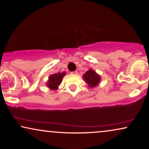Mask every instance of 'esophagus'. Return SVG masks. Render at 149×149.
Instances as JSON below:
<instances>
[{"instance_id": "1", "label": "esophagus", "mask_w": 149, "mask_h": 149, "mask_svg": "<svg viewBox=\"0 0 149 149\" xmlns=\"http://www.w3.org/2000/svg\"><path fill=\"white\" fill-rule=\"evenodd\" d=\"M71 74H77V71L75 70V71H73V72H71Z\"/></svg>"}]
</instances>
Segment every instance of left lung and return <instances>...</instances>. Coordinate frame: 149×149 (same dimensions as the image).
<instances>
[{
    "label": "left lung",
    "mask_w": 149,
    "mask_h": 149,
    "mask_svg": "<svg viewBox=\"0 0 149 149\" xmlns=\"http://www.w3.org/2000/svg\"><path fill=\"white\" fill-rule=\"evenodd\" d=\"M83 79L85 81L87 84H88L89 87L91 88L96 87L97 85L100 83V81L101 77L99 74H97L95 71H94L92 69H89L88 71L83 74Z\"/></svg>",
    "instance_id": "1"
}]
</instances>
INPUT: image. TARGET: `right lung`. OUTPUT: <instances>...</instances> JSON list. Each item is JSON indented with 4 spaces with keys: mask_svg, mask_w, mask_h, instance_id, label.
Returning a JSON list of instances; mask_svg holds the SVG:
<instances>
[{
    "mask_svg": "<svg viewBox=\"0 0 149 149\" xmlns=\"http://www.w3.org/2000/svg\"><path fill=\"white\" fill-rule=\"evenodd\" d=\"M66 75V72H63L62 73L58 72L56 74L50 75L49 77V80L47 83V86L52 90H56L58 88L59 85L62 82L63 77Z\"/></svg>",
    "mask_w": 149,
    "mask_h": 149,
    "instance_id": "1",
    "label": "right lung"
}]
</instances>
